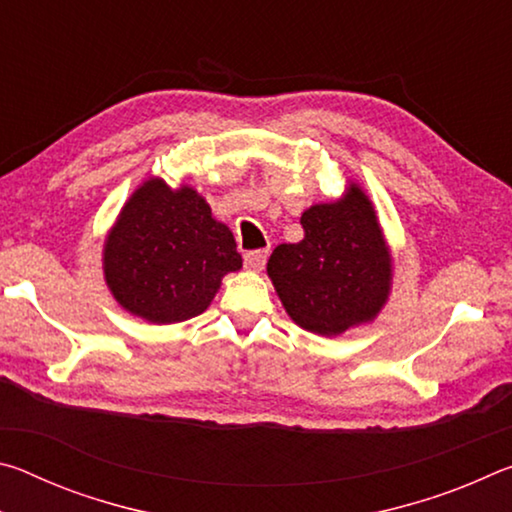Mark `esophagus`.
<instances>
[{"instance_id":"obj_1","label":"esophagus","mask_w":512,"mask_h":512,"mask_svg":"<svg viewBox=\"0 0 512 512\" xmlns=\"http://www.w3.org/2000/svg\"><path fill=\"white\" fill-rule=\"evenodd\" d=\"M268 259V250H250V253L244 255V264L248 271H262L266 266Z\"/></svg>"}]
</instances>
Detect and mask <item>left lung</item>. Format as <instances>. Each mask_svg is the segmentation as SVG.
Returning a JSON list of instances; mask_svg holds the SVG:
<instances>
[{
	"mask_svg": "<svg viewBox=\"0 0 512 512\" xmlns=\"http://www.w3.org/2000/svg\"><path fill=\"white\" fill-rule=\"evenodd\" d=\"M300 223L302 241L280 244L266 264L293 323L320 336L370 323L386 305L393 280L370 198L352 183L339 201L311 205Z\"/></svg>",
	"mask_w": 512,
	"mask_h": 512,
	"instance_id": "1",
	"label": "left lung"
}]
</instances>
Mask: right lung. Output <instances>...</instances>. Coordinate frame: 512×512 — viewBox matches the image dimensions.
<instances>
[{
  "mask_svg": "<svg viewBox=\"0 0 512 512\" xmlns=\"http://www.w3.org/2000/svg\"><path fill=\"white\" fill-rule=\"evenodd\" d=\"M241 268L230 228L196 189L151 178L135 189L103 246L112 296L149 323H183L210 307L223 275Z\"/></svg>",
  "mask_w": 512,
  "mask_h": 512,
  "instance_id": "add662e5",
  "label": "right lung"
}]
</instances>
